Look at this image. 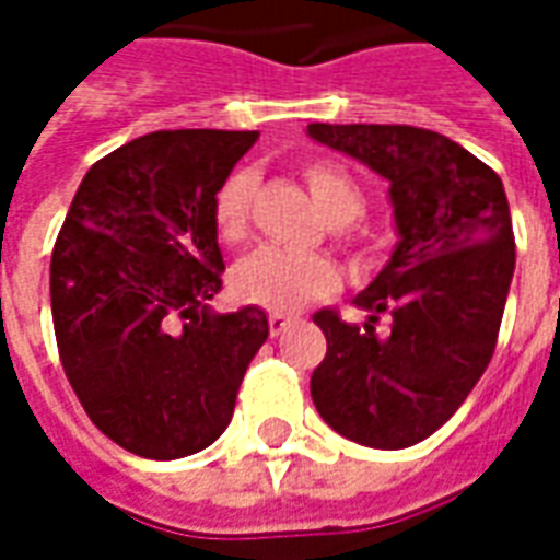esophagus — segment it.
Segmentation results:
<instances>
[{
	"instance_id": "1",
	"label": "esophagus",
	"mask_w": 560,
	"mask_h": 560,
	"mask_svg": "<svg viewBox=\"0 0 560 560\" xmlns=\"http://www.w3.org/2000/svg\"><path fill=\"white\" fill-rule=\"evenodd\" d=\"M293 324H296L293 317L279 315V312H272V315H269V332H272V336H281V332H288Z\"/></svg>"
}]
</instances>
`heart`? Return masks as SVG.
Wrapping results in <instances>:
<instances>
[{
  "label": "heart",
  "instance_id": "b5f03b06",
  "mask_svg": "<svg viewBox=\"0 0 560 560\" xmlns=\"http://www.w3.org/2000/svg\"><path fill=\"white\" fill-rule=\"evenodd\" d=\"M305 185L317 209L329 224H348L360 219L365 195L351 173L329 161H312L303 167ZM255 195V176L248 171L233 173L215 195V231L224 243H240L248 231V212ZM341 284L339 267L324 255L288 252L279 245H264L243 257L233 269V288L245 303L264 305L272 312H296L317 296H327Z\"/></svg>",
  "mask_w": 560,
  "mask_h": 560
}]
</instances>
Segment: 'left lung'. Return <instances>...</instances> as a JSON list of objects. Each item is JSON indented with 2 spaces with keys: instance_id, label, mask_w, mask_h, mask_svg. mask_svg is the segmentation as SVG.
<instances>
[{
  "instance_id": "8db88e82",
  "label": "left lung",
  "mask_w": 560,
  "mask_h": 560,
  "mask_svg": "<svg viewBox=\"0 0 560 560\" xmlns=\"http://www.w3.org/2000/svg\"><path fill=\"white\" fill-rule=\"evenodd\" d=\"M308 138L351 155L389 183L399 243L353 296L363 327L317 312L327 357L312 399L329 429L375 450L438 432L492 360L516 269L501 176L438 131L413 126H327ZM394 324L377 334L376 317Z\"/></svg>"
}]
</instances>
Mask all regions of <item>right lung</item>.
I'll return each instance as SVG.
<instances>
[{
	"instance_id": "add662e5",
	"label": "right lung",
	"mask_w": 560,
	"mask_h": 560,
	"mask_svg": "<svg viewBox=\"0 0 560 560\" xmlns=\"http://www.w3.org/2000/svg\"><path fill=\"white\" fill-rule=\"evenodd\" d=\"M257 131H152L95 161L50 260L62 369L83 411L143 458L207 450L269 336L264 308L215 315V195Z\"/></svg>"
}]
</instances>
